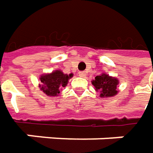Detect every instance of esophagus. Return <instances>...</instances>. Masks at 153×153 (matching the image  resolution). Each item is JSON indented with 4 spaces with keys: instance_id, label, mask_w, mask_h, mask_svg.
<instances>
[{
    "instance_id": "1",
    "label": "esophagus",
    "mask_w": 153,
    "mask_h": 153,
    "mask_svg": "<svg viewBox=\"0 0 153 153\" xmlns=\"http://www.w3.org/2000/svg\"><path fill=\"white\" fill-rule=\"evenodd\" d=\"M78 74H79V76H81V77H85L86 76V73L84 72V71H80Z\"/></svg>"
}]
</instances>
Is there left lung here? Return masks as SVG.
<instances>
[{"mask_svg": "<svg viewBox=\"0 0 153 153\" xmlns=\"http://www.w3.org/2000/svg\"><path fill=\"white\" fill-rule=\"evenodd\" d=\"M91 82L94 87L95 91L100 93V97H114L118 93L117 88L119 84V80L115 76H109L108 74L101 73L100 76H95L94 80H93Z\"/></svg>", "mask_w": 153, "mask_h": 153, "instance_id": "1", "label": "left lung"}]
</instances>
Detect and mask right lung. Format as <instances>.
Returning <instances> with one entry per match:
<instances>
[{
	"label": "right lung",
	"mask_w": 153,
	"mask_h": 153,
	"mask_svg": "<svg viewBox=\"0 0 153 153\" xmlns=\"http://www.w3.org/2000/svg\"><path fill=\"white\" fill-rule=\"evenodd\" d=\"M72 76L73 73L65 74L60 70L44 73L40 76L42 84H39V88L46 95L55 97L59 94L61 88L67 86L69 80Z\"/></svg>",
	"instance_id": "obj_1"
}]
</instances>
